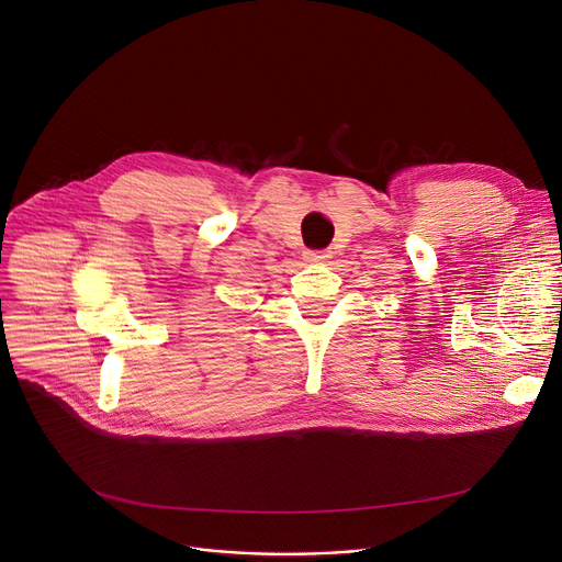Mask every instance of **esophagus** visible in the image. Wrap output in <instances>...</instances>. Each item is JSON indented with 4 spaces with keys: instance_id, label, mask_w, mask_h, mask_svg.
<instances>
[{
    "instance_id": "esophagus-1",
    "label": "esophagus",
    "mask_w": 562,
    "mask_h": 562,
    "mask_svg": "<svg viewBox=\"0 0 562 562\" xmlns=\"http://www.w3.org/2000/svg\"><path fill=\"white\" fill-rule=\"evenodd\" d=\"M330 257L328 250H310L307 252V261H326Z\"/></svg>"
}]
</instances>
